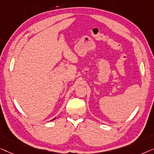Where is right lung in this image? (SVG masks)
<instances>
[{"instance_id": "add662e5", "label": "right lung", "mask_w": 154, "mask_h": 154, "mask_svg": "<svg viewBox=\"0 0 154 154\" xmlns=\"http://www.w3.org/2000/svg\"><path fill=\"white\" fill-rule=\"evenodd\" d=\"M56 119V118H54V119H52V120H54V119Z\"/></svg>"}]
</instances>
